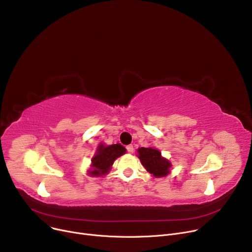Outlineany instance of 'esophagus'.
<instances>
[{
  "label": "esophagus",
  "mask_w": 252,
  "mask_h": 252,
  "mask_svg": "<svg viewBox=\"0 0 252 252\" xmlns=\"http://www.w3.org/2000/svg\"><path fill=\"white\" fill-rule=\"evenodd\" d=\"M126 151H127L128 153H133V152H134L133 145H128V146H126Z\"/></svg>",
  "instance_id": "1"
}]
</instances>
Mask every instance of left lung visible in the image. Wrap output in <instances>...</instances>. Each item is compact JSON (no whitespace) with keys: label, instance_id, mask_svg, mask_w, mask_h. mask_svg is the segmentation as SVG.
Listing matches in <instances>:
<instances>
[{"label":"left lung","instance_id":"left-lung-1","mask_svg":"<svg viewBox=\"0 0 252 252\" xmlns=\"http://www.w3.org/2000/svg\"><path fill=\"white\" fill-rule=\"evenodd\" d=\"M139 158L142 164L156 178L164 177L169 173L170 162L161 157V153L153 148L142 147L138 149Z\"/></svg>","mask_w":252,"mask_h":252}]
</instances>
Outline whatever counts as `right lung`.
Wrapping results in <instances>:
<instances>
[{
    "label": "right lung",
    "instance_id": "add662e5",
    "mask_svg": "<svg viewBox=\"0 0 252 252\" xmlns=\"http://www.w3.org/2000/svg\"><path fill=\"white\" fill-rule=\"evenodd\" d=\"M126 153V148L121 144H114L110 146L104 147L100 145L96 155L92 159L93 170L90 171L91 176H102L108 173L110 166L113 164L117 157Z\"/></svg>",
    "mask_w": 252,
    "mask_h": 252
}]
</instances>
